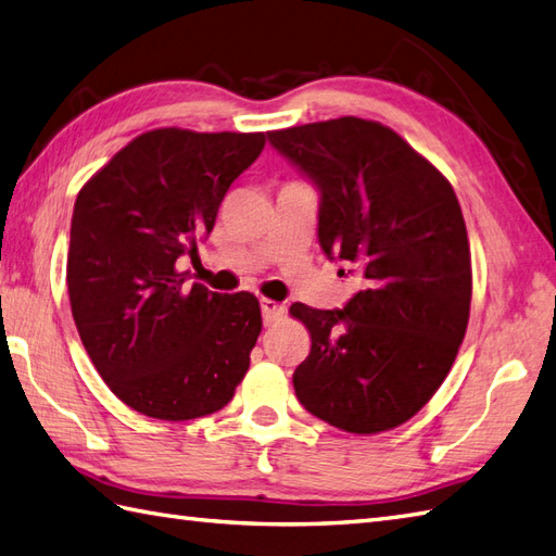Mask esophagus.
<instances>
[{"label": "esophagus", "instance_id": "34e87169", "mask_svg": "<svg viewBox=\"0 0 556 556\" xmlns=\"http://www.w3.org/2000/svg\"><path fill=\"white\" fill-rule=\"evenodd\" d=\"M258 306H262V316H264V326H270V324H276V320L286 314V306L282 304H278V302H274V300H262L258 302Z\"/></svg>", "mask_w": 556, "mask_h": 556}]
</instances>
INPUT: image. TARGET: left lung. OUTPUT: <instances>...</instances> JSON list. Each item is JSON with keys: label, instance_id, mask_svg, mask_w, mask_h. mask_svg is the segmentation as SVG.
Returning <instances> with one entry per match:
<instances>
[{"label": "left lung", "instance_id": "1", "mask_svg": "<svg viewBox=\"0 0 556 556\" xmlns=\"http://www.w3.org/2000/svg\"><path fill=\"white\" fill-rule=\"evenodd\" d=\"M268 142L316 185L320 250L362 278L342 309L290 306L312 332L292 376L298 400L356 435L409 421L447 378L471 309V250L452 185L376 121L306 123Z\"/></svg>", "mask_w": 556, "mask_h": 556}]
</instances>
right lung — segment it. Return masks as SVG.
I'll list each match as a JSON object with an SVG mask.
<instances>
[{"label":"right lung","instance_id":"add662e5","mask_svg":"<svg viewBox=\"0 0 556 556\" xmlns=\"http://www.w3.org/2000/svg\"><path fill=\"white\" fill-rule=\"evenodd\" d=\"M264 132H142L83 185L66 282L80 340L111 392L162 421L232 400L262 332L250 292L218 294L178 274Z\"/></svg>","mask_w":556,"mask_h":556}]
</instances>
